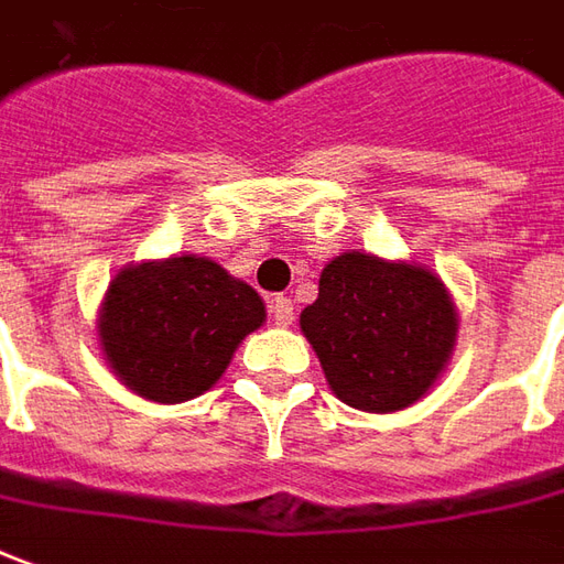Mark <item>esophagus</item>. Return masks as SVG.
Masks as SVG:
<instances>
[{
    "instance_id": "esophagus-1",
    "label": "esophagus",
    "mask_w": 564,
    "mask_h": 564,
    "mask_svg": "<svg viewBox=\"0 0 564 564\" xmlns=\"http://www.w3.org/2000/svg\"><path fill=\"white\" fill-rule=\"evenodd\" d=\"M271 317H274V324H281V327H290L293 324V299L290 296H271Z\"/></svg>"
}]
</instances>
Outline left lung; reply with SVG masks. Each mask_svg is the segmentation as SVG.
<instances>
[{
    "label": "left lung",
    "instance_id": "1",
    "mask_svg": "<svg viewBox=\"0 0 564 564\" xmlns=\"http://www.w3.org/2000/svg\"><path fill=\"white\" fill-rule=\"evenodd\" d=\"M333 394L348 408L392 413L435 386L457 346V305L438 274L370 252H343L321 271L299 314Z\"/></svg>",
    "mask_w": 564,
    "mask_h": 564
}]
</instances>
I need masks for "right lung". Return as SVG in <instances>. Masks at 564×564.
<instances>
[{
  "mask_svg": "<svg viewBox=\"0 0 564 564\" xmlns=\"http://www.w3.org/2000/svg\"><path fill=\"white\" fill-rule=\"evenodd\" d=\"M265 324V302L206 256L122 268L98 314L105 361L148 401L178 404L213 389L237 346Z\"/></svg>",
  "mask_w": 564,
  "mask_h": 564,
  "instance_id": "right-lung-1",
  "label": "right lung"
}]
</instances>
